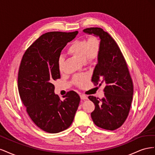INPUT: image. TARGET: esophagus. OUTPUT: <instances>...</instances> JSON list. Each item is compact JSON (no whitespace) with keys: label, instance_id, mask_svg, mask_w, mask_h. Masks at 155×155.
<instances>
[{"label":"esophagus","instance_id":"1","mask_svg":"<svg viewBox=\"0 0 155 155\" xmlns=\"http://www.w3.org/2000/svg\"><path fill=\"white\" fill-rule=\"evenodd\" d=\"M80 97H81V99L83 100L87 99V96L85 94H81L80 95Z\"/></svg>","mask_w":155,"mask_h":155}]
</instances>
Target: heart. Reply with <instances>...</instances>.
<instances>
[{"mask_svg":"<svg viewBox=\"0 0 155 155\" xmlns=\"http://www.w3.org/2000/svg\"><path fill=\"white\" fill-rule=\"evenodd\" d=\"M101 41L99 37L92 35L88 39H81L73 41L68 48V52L85 63H92L96 60L100 55ZM64 58L61 56L58 61V69L60 72L63 71ZM88 78L86 74L76 75L74 78L76 85L82 87L85 85Z\"/></svg>","mask_w":155,"mask_h":155,"instance_id":"heart-1","label":"heart"}]
</instances>
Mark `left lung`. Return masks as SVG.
Segmentation results:
<instances>
[{
  "instance_id": "left-lung-1",
  "label": "left lung",
  "mask_w": 155,
  "mask_h": 155,
  "mask_svg": "<svg viewBox=\"0 0 155 155\" xmlns=\"http://www.w3.org/2000/svg\"><path fill=\"white\" fill-rule=\"evenodd\" d=\"M100 37L101 49L94 70L92 81L100 85L104 83L105 96L101 100L93 96L88 99L95 105L92 119L100 128L114 130L123 125L130 110L133 85L124 55L112 37L100 28L83 30Z\"/></svg>"
}]
</instances>
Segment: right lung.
<instances>
[{
  "mask_svg": "<svg viewBox=\"0 0 155 155\" xmlns=\"http://www.w3.org/2000/svg\"><path fill=\"white\" fill-rule=\"evenodd\" d=\"M78 31L46 33L26 50L18 73V90L34 124L49 133H58L72 124L80 102L73 91L63 101L54 92V81L61 78L58 61L61 52Z\"/></svg>",
  "mask_w": 155,
  "mask_h": 155,
  "instance_id": "1",
  "label": "right lung"
}]
</instances>
